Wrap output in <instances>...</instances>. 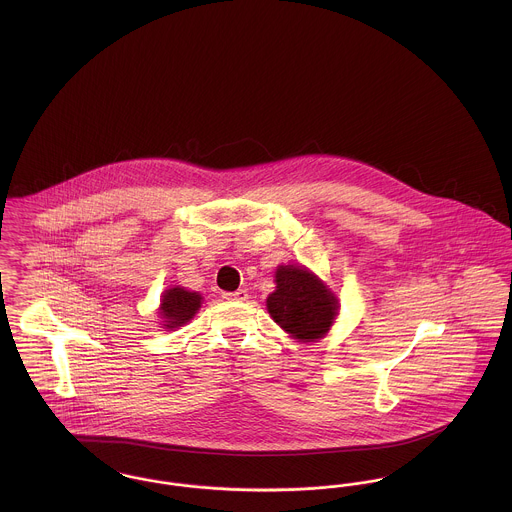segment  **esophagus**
Listing matches in <instances>:
<instances>
[{"instance_id": "obj_1", "label": "esophagus", "mask_w": 512, "mask_h": 512, "mask_svg": "<svg viewBox=\"0 0 512 512\" xmlns=\"http://www.w3.org/2000/svg\"><path fill=\"white\" fill-rule=\"evenodd\" d=\"M224 299H230V301H245L247 299V292L245 290H238V292H222Z\"/></svg>"}]
</instances>
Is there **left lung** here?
Listing matches in <instances>:
<instances>
[{
  "instance_id": "1",
  "label": "left lung",
  "mask_w": 512,
  "mask_h": 512,
  "mask_svg": "<svg viewBox=\"0 0 512 512\" xmlns=\"http://www.w3.org/2000/svg\"><path fill=\"white\" fill-rule=\"evenodd\" d=\"M268 313L297 340H318L338 315V299L305 268L276 270V292L267 299Z\"/></svg>"
}]
</instances>
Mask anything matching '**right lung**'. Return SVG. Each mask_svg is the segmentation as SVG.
<instances>
[{"label": "right lung", "instance_id": "right-lung-1", "mask_svg": "<svg viewBox=\"0 0 512 512\" xmlns=\"http://www.w3.org/2000/svg\"><path fill=\"white\" fill-rule=\"evenodd\" d=\"M199 307H201L199 293L188 292L184 288H171L163 293L161 317L167 318L165 320L167 328H176L186 324L190 318H194Z\"/></svg>", "mask_w": 512, "mask_h": 512}]
</instances>
